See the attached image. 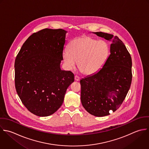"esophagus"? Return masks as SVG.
<instances>
[{"mask_svg": "<svg viewBox=\"0 0 149 149\" xmlns=\"http://www.w3.org/2000/svg\"><path fill=\"white\" fill-rule=\"evenodd\" d=\"M74 79H75V81H79L80 80L79 77L78 76H77V75H75V76Z\"/></svg>", "mask_w": 149, "mask_h": 149, "instance_id": "34e87169", "label": "esophagus"}]
</instances>
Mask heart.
<instances>
[{
	"label": "heart",
	"mask_w": 149,
	"mask_h": 149,
	"mask_svg": "<svg viewBox=\"0 0 149 149\" xmlns=\"http://www.w3.org/2000/svg\"><path fill=\"white\" fill-rule=\"evenodd\" d=\"M109 54L110 46L106 40L82 36L71 42L70 50L64 52L63 58L70 68H74L78 61L81 72L89 75L96 73L102 68Z\"/></svg>",
	"instance_id": "b5f03b06"
}]
</instances>
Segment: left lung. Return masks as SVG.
Returning <instances> with one entry per match:
<instances>
[{"label":"left lung","mask_w":149,"mask_h":149,"mask_svg":"<svg viewBox=\"0 0 149 149\" xmlns=\"http://www.w3.org/2000/svg\"><path fill=\"white\" fill-rule=\"evenodd\" d=\"M97 36L110 40V54L96 73L82 78L81 100L83 107L96 117L108 116L122 104L131 85L132 58L124 43L117 36L102 32Z\"/></svg>","instance_id":"obj_1"}]
</instances>
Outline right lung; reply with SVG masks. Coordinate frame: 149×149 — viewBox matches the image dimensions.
Masks as SVG:
<instances>
[{
    "mask_svg": "<svg viewBox=\"0 0 149 149\" xmlns=\"http://www.w3.org/2000/svg\"><path fill=\"white\" fill-rule=\"evenodd\" d=\"M67 31L45 28L31 35L15 60V86L25 107L32 114L46 117L62 105L68 87L74 81L60 63Z\"/></svg>",
    "mask_w": 149,
    "mask_h": 149,
    "instance_id": "right-lung-1",
    "label": "right lung"
}]
</instances>
